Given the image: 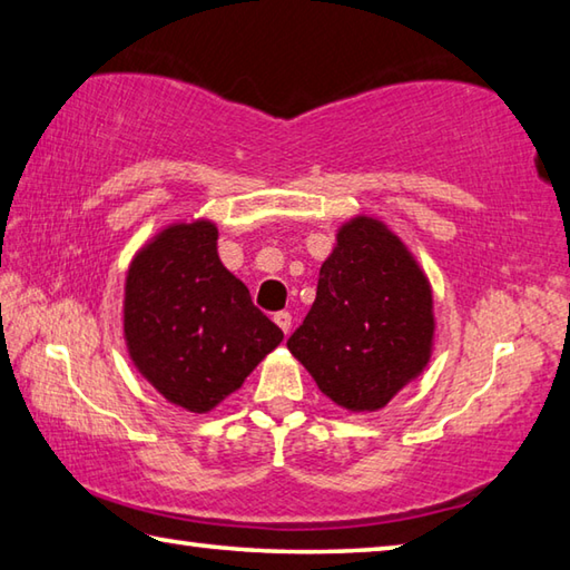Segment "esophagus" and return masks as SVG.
Wrapping results in <instances>:
<instances>
[{"instance_id": "34e87169", "label": "esophagus", "mask_w": 570, "mask_h": 570, "mask_svg": "<svg viewBox=\"0 0 570 570\" xmlns=\"http://www.w3.org/2000/svg\"><path fill=\"white\" fill-rule=\"evenodd\" d=\"M274 321H276V326L284 331V334L288 336V331H292V314L288 312H278V314H274Z\"/></svg>"}]
</instances>
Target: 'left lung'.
I'll return each instance as SVG.
<instances>
[{"label": "left lung", "instance_id": "8db88e82", "mask_svg": "<svg viewBox=\"0 0 570 570\" xmlns=\"http://www.w3.org/2000/svg\"><path fill=\"white\" fill-rule=\"evenodd\" d=\"M433 288L399 234L368 214L338 226L316 302L286 341L318 391L351 413L384 409L426 371Z\"/></svg>", "mask_w": 570, "mask_h": 570}]
</instances>
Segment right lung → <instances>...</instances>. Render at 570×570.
<instances>
[{
	"mask_svg": "<svg viewBox=\"0 0 570 570\" xmlns=\"http://www.w3.org/2000/svg\"><path fill=\"white\" fill-rule=\"evenodd\" d=\"M212 219H181L139 246L124 278V344L134 368L174 406L212 409L282 344V328L222 264Z\"/></svg>",
	"mask_w": 570,
	"mask_h": 570,
	"instance_id": "obj_1",
	"label": "right lung"
}]
</instances>
